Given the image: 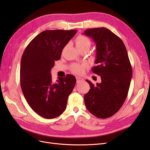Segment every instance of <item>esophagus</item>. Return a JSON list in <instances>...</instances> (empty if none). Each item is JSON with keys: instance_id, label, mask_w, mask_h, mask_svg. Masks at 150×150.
I'll list each match as a JSON object with an SVG mask.
<instances>
[{"instance_id": "34e87169", "label": "esophagus", "mask_w": 150, "mask_h": 150, "mask_svg": "<svg viewBox=\"0 0 150 150\" xmlns=\"http://www.w3.org/2000/svg\"><path fill=\"white\" fill-rule=\"evenodd\" d=\"M76 83H79L80 82H81L83 80V79L81 78V77H80V76H76Z\"/></svg>"}]
</instances>
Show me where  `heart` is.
<instances>
[{
  "label": "heart",
  "instance_id": "b5f03b06",
  "mask_svg": "<svg viewBox=\"0 0 150 150\" xmlns=\"http://www.w3.org/2000/svg\"><path fill=\"white\" fill-rule=\"evenodd\" d=\"M76 47L79 49V51L83 49H90L91 45V40L83 35H79L76 38L75 40ZM87 67L86 64H77L74 63L71 65V70L76 74H81L83 73L84 69Z\"/></svg>",
  "mask_w": 150,
  "mask_h": 150
}]
</instances>
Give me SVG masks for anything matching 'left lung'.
Masks as SVG:
<instances>
[{"mask_svg": "<svg viewBox=\"0 0 150 150\" xmlns=\"http://www.w3.org/2000/svg\"><path fill=\"white\" fill-rule=\"evenodd\" d=\"M83 35L95 42L97 66L92 71L101 79L95 86L86 80L91 89L84 96L85 105L95 117L108 118L120 110L127 96L132 75L127 51L120 38L106 28L87 29Z\"/></svg>", "mask_w": 150, "mask_h": 150, "instance_id": "1", "label": "left lung"}]
</instances>
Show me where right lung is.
Returning a JSON list of instances; mask_svg holds the SVG:
<instances>
[{"mask_svg": "<svg viewBox=\"0 0 150 150\" xmlns=\"http://www.w3.org/2000/svg\"><path fill=\"white\" fill-rule=\"evenodd\" d=\"M76 33V30H45L30 42L23 54L21 89L30 106L42 117L54 118L66 110L76 79L74 75H67L54 82L51 70Z\"/></svg>", "mask_w": 150, "mask_h": 150, "instance_id": "1", "label": "right lung"}]
</instances>
